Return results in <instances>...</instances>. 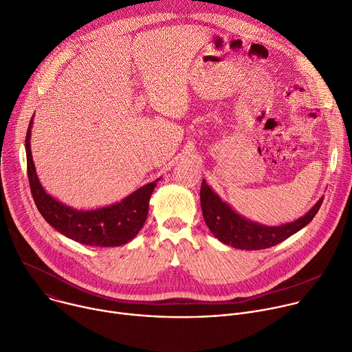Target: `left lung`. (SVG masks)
<instances>
[{
	"mask_svg": "<svg viewBox=\"0 0 352 352\" xmlns=\"http://www.w3.org/2000/svg\"><path fill=\"white\" fill-rule=\"evenodd\" d=\"M322 202L323 197L319 199V202L304 217L296 221L278 227H267L236 214L208 186L205 179L200 188V206H202V213L209 230L223 243L246 250L266 249L283 242L312 221Z\"/></svg>",
	"mask_w": 352,
	"mask_h": 352,
	"instance_id": "left-lung-1",
	"label": "left lung"
}]
</instances>
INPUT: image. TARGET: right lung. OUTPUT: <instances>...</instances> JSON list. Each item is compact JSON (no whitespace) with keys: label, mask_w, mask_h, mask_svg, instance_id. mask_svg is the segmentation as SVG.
Here are the masks:
<instances>
[{"label":"right lung","mask_w":352,"mask_h":352,"mask_svg":"<svg viewBox=\"0 0 352 352\" xmlns=\"http://www.w3.org/2000/svg\"><path fill=\"white\" fill-rule=\"evenodd\" d=\"M30 126L26 132V163L30 192L34 204L44 220L65 236L91 246H120L136 236L143 227L148 200L152 196L157 181L143 185L122 202L97 209V210H75L45 193L36 175L32 152H30Z\"/></svg>","instance_id":"right-lung-1"}]
</instances>
